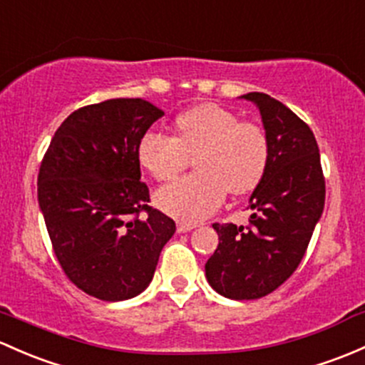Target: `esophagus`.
Masks as SVG:
<instances>
[{
  "label": "esophagus",
  "instance_id": "obj_1",
  "mask_svg": "<svg viewBox=\"0 0 365 365\" xmlns=\"http://www.w3.org/2000/svg\"><path fill=\"white\" fill-rule=\"evenodd\" d=\"M192 229H195V224H189V222H178L176 224V231L178 232H189Z\"/></svg>",
  "mask_w": 365,
  "mask_h": 365
}]
</instances>
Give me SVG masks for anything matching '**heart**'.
<instances>
[{
    "mask_svg": "<svg viewBox=\"0 0 365 365\" xmlns=\"http://www.w3.org/2000/svg\"><path fill=\"white\" fill-rule=\"evenodd\" d=\"M138 163L148 175L166 182L195 155L197 171L163 187L155 195L163 212L183 222L212 215L225 192L250 194L266 176L271 147L264 128L240 120L215 103H201L175 118V138L148 131L136 147Z\"/></svg>",
    "mask_w": 365,
    "mask_h": 365,
    "instance_id": "1",
    "label": "heart"
}]
</instances>
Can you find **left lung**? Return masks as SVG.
<instances>
[{"label":"left lung","instance_id":"obj_1","mask_svg":"<svg viewBox=\"0 0 365 365\" xmlns=\"http://www.w3.org/2000/svg\"><path fill=\"white\" fill-rule=\"evenodd\" d=\"M241 98L259 108L269 138V166L250 197L247 227L213 224L218 247L205 269L218 294L250 301L274 292L301 264L324 212L325 178L304 120L264 92Z\"/></svg>","mask_w":365,"mask_h":365}]
</instances>
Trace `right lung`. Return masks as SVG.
<instances>
[{
	"label": "right lung",
	"mask_w": 365,
	"mask_h": 365,
	"mask_svg": "<svg viewBox=\"0 0 365 365\" xmlns=\"http://www.w3.org/2000/svg\"><path fill=\"white\" fill-rule=\"evenodd\" d=\"M163 115L141 98L83 106L59 125L41 160L38 202L53 253L73 285L101 301L143 292L176 231L148 206L136 155Z\"/></svg>",
	"instance_id": "1"
}]
</instances>
